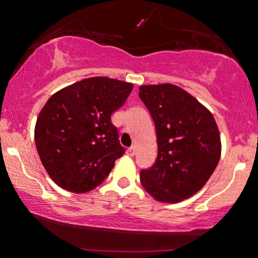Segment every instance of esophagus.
Returning a JSON list of instances; mask_svg holds the SVG:
<instances>
[{
	"instance_id": "esophagus-1",
	"label": "esophagus",
	"mask_w": 258,
	"mask_h": 258,
	"mask_svg": "<svg viewBox=\"0 0 258 258\" xmlns=\"http://www.w3.org/2000/svg\"><path fill=\"white\" fill-rule=\"evenodd\" d=\"M135 153H137V148H135V147L129 148L128 150H126V154H128L129 156H134V155H135Z\"/></svg>"
}]
</instances>
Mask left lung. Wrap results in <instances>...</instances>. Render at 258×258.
<instances>
[{"label":"left lung","mask_w":258,"mask_h":258,"mask_svg":"<svg viewBox=\"0 0 258 258\" xmlns=\"http://www.w3.org/2000/svg\"><path fill=\"white\" fill-rule=\"evenodd\" d=\"M139 90L158 138V158L140 171V182L156 201H184L205 186L219 164V126L211 111L180 87L149 84Z\"/></svg>","instance_id":"left-lung-1"}]
</instances>
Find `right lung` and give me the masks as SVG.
I'll list each match as a JSON object with an SVG mask.
<instances>
[{
  "instance_id": "add662e5",
  "label": "right lung",
  "mask_w": 258,
  "mask_h": 258,
  "mask_svg": "<svg viewBox=\"0 0 258 258\" xmlns=\"http://www.w3.org/2000/svg\"><path fill=\"white\" fill-rule=\"evenodd\" d=\"M133 83L92 77L55 92L39 111L34 142L39 159L59 187L84 194L103 182L124 154L111 114Z\"/></svg>"
}]
</instances>
